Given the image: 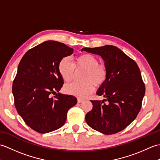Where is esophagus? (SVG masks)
Returning a JSON list of instances; mask_svg holds the SVG:
<instances>
[{
    "label": "esophagus",
    "instance_id": "esophagus-1",
    "mask_svg": "<svg viewBox=\"0 0 160 160\" xmlns=\"http://www.w3.org/2000/svg\"><path fill=\"white\" fill-rule=\"evenodd\" d=\"M84 101L83 99H81V98H78V103H81L82 102Z\"/></svg>",
    "mask_w": 160,
    "mask_h": 160
}]
</instances>
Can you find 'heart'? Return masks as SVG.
I'll use <instances>...</instances> for the list:
<instances>
[{
	"mask_svg": "<svg viewBox=\"0 0 160 160\" xmlns=\"http://www.w3.org/2000/svg\"><path fill=\"white\" fill-rule=\"evenodd\" d=\"M75 68L86 70L82 77L83 82H72L64 86V91L67 94L78 98H85L100 87L107 79V69L104 64H100L96 56L91 54H82L77 57L73 63L69 58L64 57L58 64V71L65 82L72 80Z\"/></svg>",
	"mask_w": 160,
	"mask_h": 160,
	"instance_id": "heart-1",
	"label": "heart"
}]
</instances>
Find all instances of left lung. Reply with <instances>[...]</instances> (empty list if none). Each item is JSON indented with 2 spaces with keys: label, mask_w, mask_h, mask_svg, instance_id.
Instances as JSON below:
<instances>
[{
  "label": "left lung",
  "mask_w": 160,
  "mask_h": 160,
  "mask_svg": "<svg viewBox=\"0 0 160 160\" xmlns=\"http://www.w3.org/2000/svg\"><path fill=\"white\" fill-rule=\"evenodd\" d=\"M81 51L100 56L107 69L105 82L97 91L105 101L91 100L93 108L86 114L87 124L105 135L127 128L136 118L142 107L145 85L137 63L118 47L105 45L84 47Z\"/></svg>",
  "instance_id": "8db88e82"
}]
</instances>
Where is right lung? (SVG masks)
I'll return each mask as SVG.
<instances>
[{
    "mask_svg": "<svg viewBox=\"0 0 160 160\" xmlns=\"http://www.w3.org/2000/svg\"><path fill=\"white\" fill-rule=\"evenodd\" d=\"M73 52L62 42L48 40L28 51L18 64L12 85L15 107L27 125L40 133L63 126L68 110L77 103L76 97L58 93L64 84L58 64Z\"/></svg>",
    "mask_w": 160,
    "mask_h": 160,
    "instance_id": "add662e5",
    "label": "right lung"
}]
</instances>
